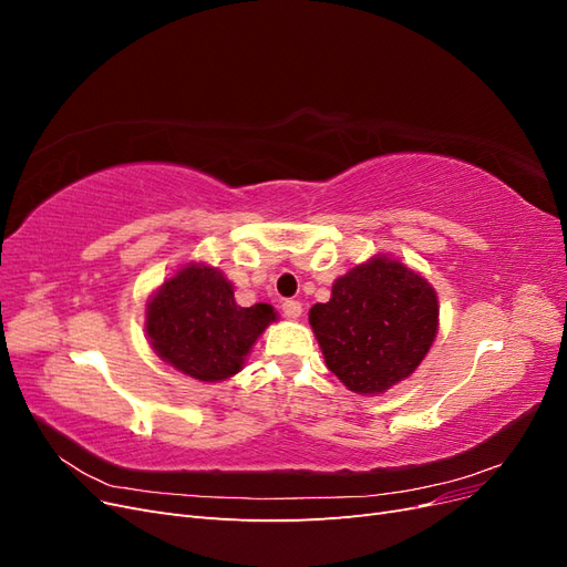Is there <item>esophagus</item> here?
<instances>
[{
  "label": "esophagus",
  "mask_w": 567,
  "mask_h": 567,
  "mask_svg": "<svg viewBox=\"0 0 567 567\" xmlns=\"http://www.w3.org/2000/svg\"><path fill=\"white\" fill-rule=\"evenodd\" d=\"M281 310H284V315H286L288 319H298V317L302 315V305H300L298 300H286V302L281 305Z\"/></svg>",
  "instance_id": "esophagus-1"
}]
</instances>
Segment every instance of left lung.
Instances as JSON below:
<instances>
[{
    "label": "left lung",
    "mask_w": 567,
    "mask_h": 567,
    "mask_svg": "<svg viewBox=\"0 0 567 567\" xmlns=\"http://www.w3.org/2000/svg\"><path fill=\"white\" fill-rule=\"evenodd\" d=\"M310 326L338 381L373 398L419 369L440 329V302L423 274L373 255L333 281Z\"/></svg>",
    "instance_id": "left-lung-1"
}]
</instances>
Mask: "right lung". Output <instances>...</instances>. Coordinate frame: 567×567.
I'll return each instance as SVG.
<instances>
[{
  "label": "right lung",
  "instance_id": "right-lung-1",
  "mask_svg": "<svg viewBox=\"0 0 567 567\" xmlns=\"http://www.w3.org/2000/svg\"><path fill=\"white\" fill-rule=\"evenodd\" d=\"M271 321V305L241 307L225 271L192 260L153 290L144 329L165 364L194 381L219 383L244 369Z\"/></svg>",
  "mask_w": 567,
  "mask_h": 567
}]
</instances>
